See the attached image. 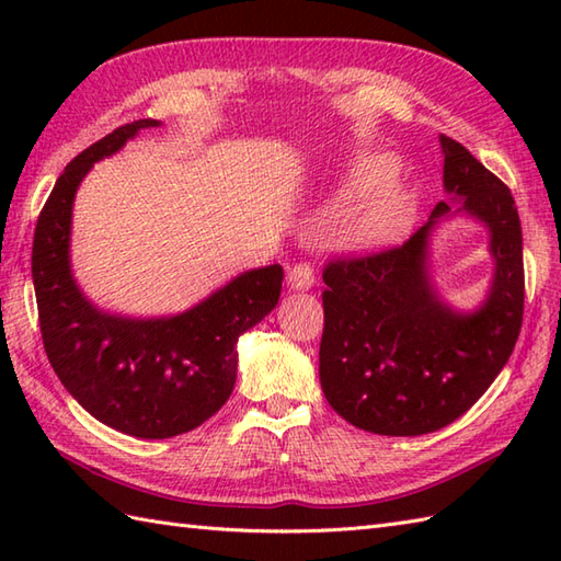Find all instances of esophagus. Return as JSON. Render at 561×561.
<instances>
[{"instance_id":"esophagus-1","label":"esophagus","mask_w":561,"mask_h":561,"mask_svg":"<svg viewBox=\"0 0 561 561\" xmlns=\"http://www.w3.org/2000/svg\"><path fill=\"white\" fill-rule=\"evenodd\" d=\"M313 282H316L313 270H311V265H306V262H299V265H294L289 270L287 284H289L291 291H308L313 287Z\"/></svg>"}]
</instances>
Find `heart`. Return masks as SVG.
<instances>
[{
    "label": "heart",
    "instance_id": "b5f03b06",
    "mask_svg": "<svg viewBox=\"0 0 561 561\" xmlns=\"http://www.w3.org/2000/svg\"><path fill=\"white\" fill-rule=\"evenodd\" d=\"M398 161L383 149L354 151L344 187L354 193L330 214L328 241L342 253H376L396 243L412 219V193L396 175Z\"/></svg>",
    "mask_w": 561,
    "mask_h": 561
}]
</instances>
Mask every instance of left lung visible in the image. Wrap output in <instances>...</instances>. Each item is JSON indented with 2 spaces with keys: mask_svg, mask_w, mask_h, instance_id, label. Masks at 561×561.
Masks as SVG:
<instances>
[{
  "mask_svg": "<svg viewBox=\"0 0 561 561\" xmlns=\"http://www.w3.org/2000/svg\"><path fill=\"white\" fill-rule=\"evenodd\" d=\"M444 193L408 243L323 272L320 386L342 420L380 436H422L456 422L508 362L523 320V236L508 187L456 139L438 135ZM465 216L488 231L493 279L458 309L439 296L431 241Z\"/></svg>",
  "mask_w": 561,
  "mask_h": 561,
  "instance_id": "obj_1",
  "label": "left lung"
}]
</instances>
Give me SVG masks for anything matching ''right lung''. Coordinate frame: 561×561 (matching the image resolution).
<instances>
[{
    "instance_id": "1",
    "label": "right lung",
    "mask_w": 561,
    "mask_h": 561,
    "mask_svg": "<svg viewBox=\"0 0 561 561\" xmlns=\"http://www.w3.org/2000/svg\"><path fill=\"white\" fill-rule=\"evenodd\" d=\"M113 129L57 178L33 236L31 274L45 354L83 410L137 438L193 432L229 400L238 371V337L279 301L284 270L236 274L195 306L173 316L133 318L103 311L71 270V211L93 163L113 157L141 129Z\"/></svg>"
}]
</instances>
